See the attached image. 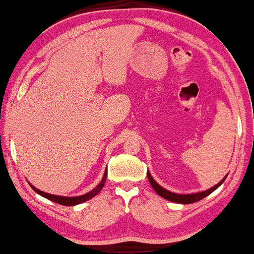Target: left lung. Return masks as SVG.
<instances>
[{
    "instance_id": "obj_1",
    "label": "left lung",
    "mask_w": 254,
    "mask_h": 254,
    "mask_svg": "<svg viewBox=\"0 0 254 254\" xmlns=\"http://www.w3.org/2000/svg\"><path fill=\"white\" fill-rule=\"evenodd\" d=\"M228 175H226L225 177L222 178L221 181L219 182V183L216 184V186H214L213 188H210V189L208 190H204V191H201V192H193V193H184V195H182V193H176V192H172V191H169V190L164 189L163 187H160L159 184L157 183L156 181L153 180V177H152L150 171H147V178L148 181H150V184L152 186V188L154 189V191H156L158 195L162 196L163 198L168 199V201H171V202H175V203H182V204H190V203H195V202H198L201 201L202 198L207 197L208 195H210L211 192L215 191V190L219 188L221 184L225 182L226 178H227Z\"/></svg>"
}]
</instances>
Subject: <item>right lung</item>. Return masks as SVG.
I'll list each match as a JSON object with an SVG mask.
<instances>
[{
	"label": "right lung",
	"mask_w": 254,
	"mask_h": 254,
	"mask_svg": "<svg viewBox=\"0 0 254 254\" xmlns=\"http://www.w3.org/2000/svg\"><path fill=\"white\" fill-rule=\"evenodd\" d=\"M106 180H107V170L104 171V175L102 177V181L98 183V186L95 188V189L90 190L89 192L84 193V195H80V196H72V197H67V196H58V195H52V193H47V192H44L41 191V190L37 189L35 187H33L31 183H29V186L32 187V189L34 190L35 192L39 193L40 196H43V197L50 199V201L52 202H56V203L58 204H62V205H76V204H80L83 203V202H86L89 201V199L94 197V196H96L98 192L102 190V188L104 187V183H106Z\"/></svg>",
	"instance_id": "obj_1"
}]
</instances>
